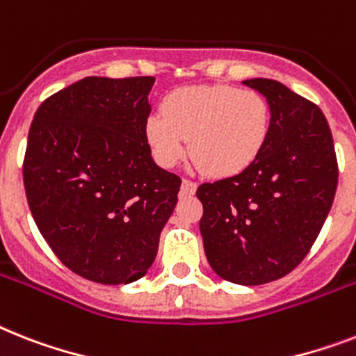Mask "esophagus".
<instances>
[{
    "instance_id": "1",
    "label": "esophagus",
    "mask_w": 356,
    "mask_h": 356,
    "mask_svg": "<svg viewBox=\"0 0 356 356\" xmlns=\"http://www.w3.org/2000/svg\"><path fill=\"white\" fill-rule=\"evenodd\" d=\"M195 190H197V183H195V181H192V179H183L181 192H183L184 195H193V193H195Z\"/></svg>"
}]
</instances>
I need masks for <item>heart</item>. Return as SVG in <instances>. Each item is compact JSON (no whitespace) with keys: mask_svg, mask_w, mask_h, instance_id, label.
I'll use <instances>...</instances> for the list:
<instances>
[{"mask_svg":"<svg viewBox=\"0 0 356 356\" xmlns=\"http://www.w3.org/2000/svg\"><path fill=\"white\" fill-rule=\"evenodd\" d=\"M270 104L259 91L234 86L181 88L146 120L153 159L173 168L188 152L207 173L230 177L259 157L270 133Z\"/></svg>","mask_w":356,"mask_h":356,"instance_id":"1","label":"heart"}]
</instances>
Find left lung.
<instances>
[{"label":"left lung","mask_w":356,"mask_h":356,"mask_svg":"<svg viewBox=\"0 0 356 356\" xmlns=\"http://www.w3.org/2000/svg\"><path fill=\"white\" fill-rule=\"evenodd\" d=\"M270 104V133L245 172L197 188L210 267L227 282L261 285L300 265L318 238L338 184L322 109L267 78L245 80Z\"/></svg>","instance_id":"obj_1"}]
</instances>
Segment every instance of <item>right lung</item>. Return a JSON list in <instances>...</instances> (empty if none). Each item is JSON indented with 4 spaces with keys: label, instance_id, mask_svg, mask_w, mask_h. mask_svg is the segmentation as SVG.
I'll list each match as a JSON object with an SVG mask.
<instances>
[{
    "label": "right lung",
    "instance_id": "add662e5",
    "mask_svg": "<svg viewBox=\"0 0 356 356\" xmlns=\"http://www.w3.org/2000/svg\"><path fill=\"white\" fill-rule=\"evenodd\" d=\"M153 76H88L38 108L23 159L36 227L74 274L104 285L143 278L177 204L181 177L146 140Z\"/></svg>",
    "mask_w": 356,
    "mask_h": 356
}]
</instances>
